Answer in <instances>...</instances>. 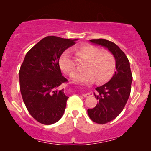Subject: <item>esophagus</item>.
<instances>
[{
  "mask_svg": "<svg viewBox=\"0 0 151 151\" xmlns=\"http://www.w3.org/2000/svg\"><path fill=\"white\" fill-rule=\"evenodd\" d=\"M92 93L91 92H89V93H83L82 96H84V97H89V96H92Z\"/></svg>",
  "mask_w": 151,
  "mask_h": 151,
  "instance_id": "esophagus-1",
  "label": "esophagus"
}]
</instances>
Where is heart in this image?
Wrapping results in <instances>:
<instances>
[{
  "label": "heart",
  "mask_w": 151,
  "mask_h": 151,
  "mask_svg": "<svg viewBox=\"0 0 151 151\" xmlns=\"http://www.w3.org/2000/svg\"><path fill=\"white\" fill-rule=\"evenodd\" d=\"M77 52L87 60L83 65L84 70H76L71 74L72 81L81 84L91 83L95 80L97 83H101L112 77L116 68V60L111 52L102 51L91 45L79 47ZM59 64L65 74H70L74 70L75 63L70 50H65L62 54Z\"/></svg>",
  "instance_id": "obj_1"
}]
</instances>
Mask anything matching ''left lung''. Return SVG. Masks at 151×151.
Segmentation results:
<instances>
[{
	"label": "left lung",
	"mask_w": 151,
	"mask_h": 151,
	"mask_svg": "<svg viewBox=\"0 0 151 151\" xmlns=\"http://www.w3.org/2000/svg\"><path fill=\"white\" fill-rule=\"evenodd\" d=\"M91 43L106 48L116 60V71L108 82L96 88L94 96L99 103L87 113L93 122L104 124L116 119L125 106L131 89L132 74L125 53L115 43L105 39L89 40Z\"/></svg>",
	"instance_id": "obj_1"
}]
</instances>
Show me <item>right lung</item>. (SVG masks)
<instances>
[{
	"mask_svg": "<svg viewBox=\"0 0 151 151\" xmlns=\"http://www.w3.org/2000/svg\"><path fill=\"white\" fill-rule=\"evenodd\" d=\"M77 39L48 36L26 54L19 72L20 89L26 108L38 122L55 124L65 111L68 96L59 89L67 79L62 76L59 60Z\"/></svg>",
	"mask_w": 151,
	"mask_h": 151,
	"instance_id": "1",
	"label": "right lung"
}]
</instances>
